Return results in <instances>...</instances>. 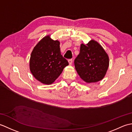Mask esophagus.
<instances>
[{"label": "esophagus", "mask_w": 132, "mask_h": 132, "mask_svg": "<svg viewBox=\"0 0 132 132\" xmlns=\"http://www.w3.org/2000/svg\"><path fill=\"white\" fill-rule=\"evenodd\" d=\"M68 62L69 63V64H71L72 63V59H69V60H68Z\"/></svg>", "instance_id": "esophagus-1"}]
</instances>
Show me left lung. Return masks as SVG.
I'll return each mask as SVG.
<instances>
[{"label":"left lung","mask_w":132,"mask_h":132,"mask_svg":"<svg viewBox=\"0 0 132 132\" xmlns=\"http://www.w3.org/2000/svg\"><path fill=\"white\" fill-rule=\"evenodd\" d=\"M75 69L87 83L97 82L104 77L109 66V58L100 45L94 40L82 44L74 60Z\"/></svg>","instance_id":"8db88e82"}]
</instances>
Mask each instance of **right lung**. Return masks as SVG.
I'll list each match as a JSON object with an SVG mask.
<instances>
[{
	"label": "right lung",
	"instance_id": "add662e5",
	"mask_svg": "<svg viewBox=\"0 0 132 132\" xmlns=\"http://www.w3.org/2000/svg\"><path fill=\"white\" fill-rule=\"evenodd\" d=\"M60 42L47 36L34 47L30 55V70L36 79L46 85L53 83L69 62L61 54Z\"/></svg>",
	"mask_w": 132,
	"mask_h": 132
}]
</instances>
